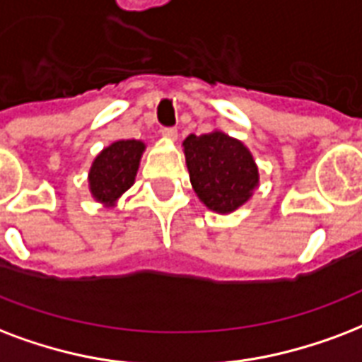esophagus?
I'll return each mask as SVG.
<instances>
[{
    "instance_id": "obj_1",
    "label": "esophagus",
    "mask_w": 362,
    "mask_h": 362,
    "mask_svg": "<svg viewBox=\"0 0 362 362\" xmlns=\"http://www.w3.org/2000/svg\"><path fill=\"white\" fill-rule=\"evenodd\" d=\"M161 134L165 138H169V140H176L178 138V131H176L175 127H163Z\"/></svg>"
}]
</instances>
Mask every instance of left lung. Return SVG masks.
<instances>
[{
	"instance_id": "1",
	"label": "left lung",
	"mask_w": 362,
	"mask_h": 362,
	"mask_svg": "<svg viewBox=\"0 0 362 362\" xmlns=\"http://www.w3.org/2000/svg\"><path fill=\"white\" fill-rule=\"evenodd\" d=\"M189 180L209 209L231 212L252 195L258 169L245 146L224 132L189 134L184 140Z\"/></svg>"
}]
</instances>
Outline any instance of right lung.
<instances>
[{
    "label": "right lung",
    "mask_w": 362,
    "mask_h": 362,
    "mask_svg": "<svg viewBox=\"0 0 362 362\" xmlns=\"http://www.w3.org/2000/svg\"><path fill=\"white\" fill-rule=\"evenodd\" d=\"M144 144L138 140H119L102 150L89 175L90 192L96 201L114 203L121 193L132 186Z\"/></svg>",
    "instance_id": "1"
}]
</instances>
